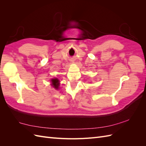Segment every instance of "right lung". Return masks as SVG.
<instances>
[{
	"label": "right lung",
	"instance_id": "add662e5",
	"mask_svg": "<svg viewBox=\"0 0 146 146\" xmlns=\"http://www.w3.org/2000/svg\"><path fill=\"white\" fill-rule=\"evenodd\" d=\"M59 80L57 78H54L52 80V85L54 88H55L56 89L58 88L59 86Z\"/></svg>",
	"mask_w": 146,
	"mask_h": 146
}]
</instances>
